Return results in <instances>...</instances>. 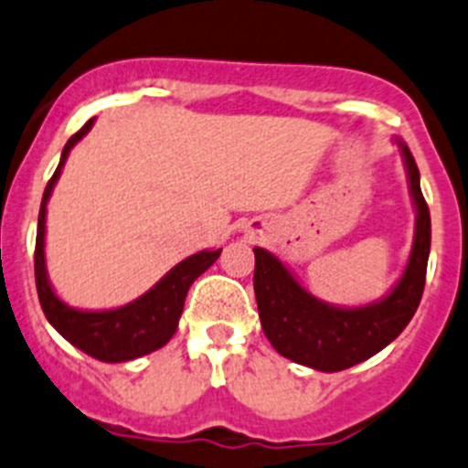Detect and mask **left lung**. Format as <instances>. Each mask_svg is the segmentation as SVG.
I'll return each mask as SVG.
<instances>
[{"instance_id":"1","label":"left lung","mask_w":468,"mask_h":468,"mask_svg":"<svg viewBox=\"0 0 468 468\" xmlns=\"http://www.w3.org/2000/svg\"><path fill=\"white\" fill-rule=\"evenodd\" d=\"M396 144L405 160L411 201L416 207V229L405 271L387 297L356 308L334 306L313 297L274 253L261 247L253 249V290L262 331L271 347L294 364L322 373L352 368L393 343L419 308L432 229L414 155L402 139H396Z\"/></svg>"}]
</instances>
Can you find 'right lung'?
<instances>
[{"instance_id":"right-lung-1","label":"right lung","mask_w":468,"mask_h":468,"mask_svg":"<svg viewBox=\"0 0 468 468\" xmlns=\"http://www.w3.org/2000/svg\"><path fill=\"white\" fill-rule=\"evenodd\" d=\"M93 121L95 119H90L80 133L68 139L57 171H54L43 192L34 253L36 290H38L40 306H43L48 322L68 343L81 349L84 355L104 361V364H123V361L151 355L162 345L169 343L171 335L178 329L189 285L219 258L221 249H217V251L206 249V251L185 258L174 270L166 271L148 292H144L142 297L125 303V306L112 308V311H81V308H72L66 302H61L54 292L52 283H49L48 267H45V212H48V201L52 197L54 185H57L63 165L68 160V153L89 133Z\"/></svg>"}]
</instances>
